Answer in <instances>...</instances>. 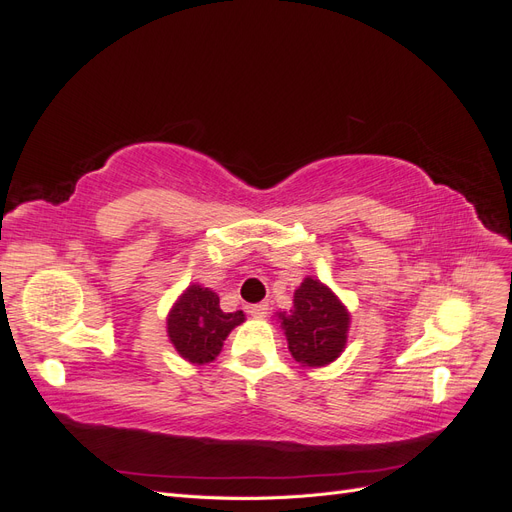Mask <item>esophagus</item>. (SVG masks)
<instances>
[{"label":"esophagus","instance_id":"1","mask_svg":"<svg viewBox=\"0 0 512 512\" xmlns=\"http://www.w3.org/2000/svg\"><path fill=\"white\" fill-rule=\"evenodd\" d=\"M247 312H250L252 318H267L269 305L267 303H256V305H252L250 309H247Z\"/></svg>","mask_w":512,"mask_h":512}]
</instances>
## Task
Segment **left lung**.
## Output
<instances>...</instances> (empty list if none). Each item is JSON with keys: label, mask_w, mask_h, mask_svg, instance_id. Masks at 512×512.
I'll use <instances>...</instances> for the list:
<instances>
[{"label": "left lung", "mask_w": 512, "mask_h": 512, "mask_svg": "<svg viewBox=\"0 0 512 512\" xmlns=\"http://www.w3.org/2000/svg\"><path fill=\"white\" fill-rule=\"evenodd\" d=\"M280 320L297 363L329 365L346 346L350 314L327 286L312 277L294 290V307L290 314H280Z\"/></svg>", "instance_id": "left-lung-1"}]
</instances>
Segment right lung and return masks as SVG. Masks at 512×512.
I'll return each instance as SVG.
<instances>
[{
    "label": "right lung",
    "instance_id": "right-lung-1",
    "mask_svg": "<svg viewBox=\"0 0 512 512\" xmlns=\"http://www.w3.org/2000/svg\"><path fill=\"white\" fill-rule=\"evenodd\" d=\"M243 320V312H222L218 294L194 284L170 309L168 337L183 359L205 365L220 354L228 333Z\"/></svg>",
    "mask_w": 512,
    "mask_h": 512
}]
</instances>
